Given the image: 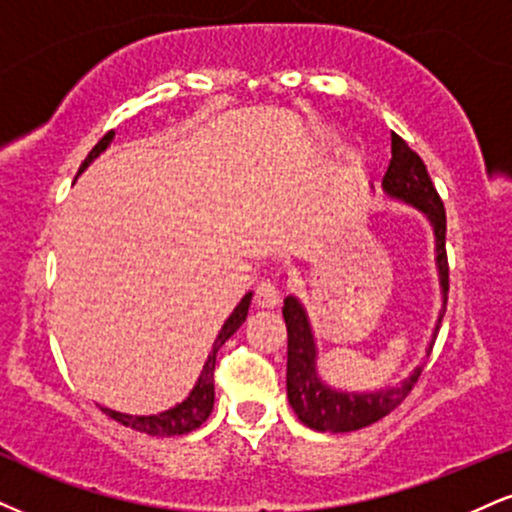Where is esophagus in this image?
Wrapping results in <instances>:
<instances>
[{
    "label": "esophagus",
    "mask_w": 512,
    "mask_h": 512,
    "mask_svg": "<svg viewBox=\"0 0 512 512\" xmlns=\"http://www.w3.org/2000/svg\"><path fill=\"white\" fill-rule=\"evenodd\" d=\"M255 303L257 307H264V310H274L276 305L281 303V288L276 281H260L255 291Z\"/></svg>",
    "instance_id": "esophagus-1"
}]
</instances>
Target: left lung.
<instances>
[{
    "instance_id": "8db88e82",
    "label": "left lung",
    "mask_w": 512,
    "mask_h": 512,
    "mask_svg": "<svg viewBox=\"0 0 512 512\" xmlns=\"http://www.w3.org/2000/svg\"><path fill=\"white\" fill-rule=\"evenodd\" d=\"M384 193L393 200L405 202L420 209L429 219L434 229L436 243V269H439V283L443 295V307L448 300V257H446V209L439 193H436L432 178L427 174L422 157L396 133H391V164L386 169L384 181H381ZM443 312L436 322V329L429 341L427 355L432 353L436 331H439ZM283 319L288 329V365H286V391L288 403L298 420L315 432H357V429L369 427L379 422L381 417L389 415L403 403L405 396L412 391L415 381L420 379L422 365L408 379L400 381V386L374 393H350L336 391L326 386L317 369V343L312 334L310 319H307L305 307L295 295L283 300Z\"/></svg>"
}]
</instances>
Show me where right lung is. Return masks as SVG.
Here are the masks:
<instances>
[{
  "label": "right lung",
  "mask_w": 512,
  "mask_h": 512,
  "mask_svg": "<svg viewBox=\"0 0 512 512\" xmlns=\"http://www.w3.org/2000/svg\"><path fill=\"white\" fill-rule=\"evenodd\" d=\"M112 140H114V131H109L100 140V143L92 147L90 155L85 157L83 164H80L78 174H83V171L90 166L92 159L100 157ZM250 300H252V293H245V298L240 300V303L236 305V310L231 312V317L226 319L224 326H221L219 336L214 338L212 353L207 355L205 367H202V372L195 381L193 391L188 393V398L183 400V403H178L176 408H171L166 412H159V415H140L138 417V415H126V412L102 408L104 415H109L112 420L121 422L123 427H131V429H135V432H143L150 436H178V434L193 432V429L200 427V424L205 422L209 415H212V408H214V365H217V353H219V348L224 346V343L229 341V338L240 329V324L245 322V317H248Z\"/></svg>",
  "instance_id": "1"
}]
</instances>
